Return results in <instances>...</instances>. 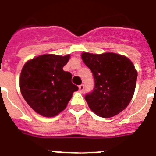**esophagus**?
Instances as JSON below:
<instances>
[{
    "mask_svg": "<svg viewBox=\"0 0 156 156\" xmlns=\"http://www.w3.org/2000/svg\"><path fill=\"white\" fill-rule=\"evenodd\" d=\"M83 89H84V85H83V84H80V85L79 86V91L80 92H82L83 91Z\"/></svg>",
    "mask_w": 156,
    "mask_h": 156,
    "instance_id": "esophagus-1",
    "label": "esophagus"
}]
</instances>
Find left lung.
Listing matches in <instances>:
<instances>
[{"label": "left lung", "mask_w": 156, "mask_h": 156, "mask_svg": "<svg viewBox=\"0 0 156 156\" xmlns=\"http://www.w3.org/2000/svg\"><path fill=\"white\" fill-rule=\"evenodd\" d=\"M81 58L95 80L93 91L85 96L90 109L104 118L121 112L131 102L136 88L137 71L132 61L114 52H83Z\"/></svg>", "instance_id": "1"}]
</instances>
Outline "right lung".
<instances>
[{"instance_id":"add662e5","label":"right lung","mask_w":156,"mask_h":156,"mask_svg":"<svg viewBox=\"0 0 156 156\" xmlns=\"http://www.w3.org/2000/svg\"><path fill=\"white\" fill-rule=\"evenodd\" d=\"M70 55L44 54L27 61L20 73L23 97L37 113L53 117L66 108L78 87L72 83V74L63 70Z\"/></svg>"}]
</instances>
